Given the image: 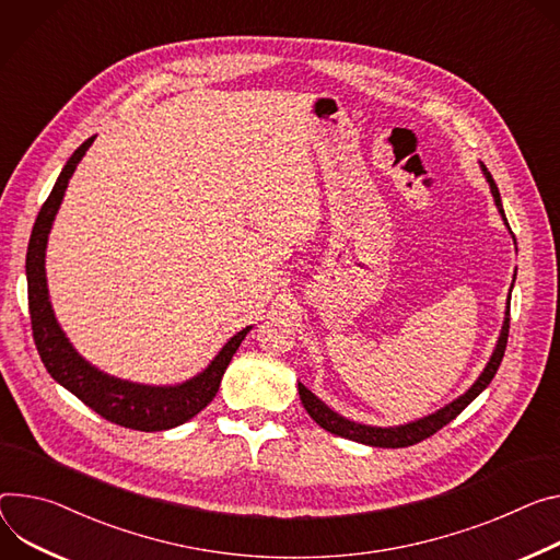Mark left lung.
I'll list each match as a JSON object with an SVG mask.
<instances>
[{
  "label": "left lung",
  "mask_w": 560,
  "mask_h": 560,
  "mask_svg": "<svg viewBox=\"0 0 560 560\" xmlns=\"http://www.w3.org/2000/svg\"><path fill=\"white\" fill-rule=\"evenodd\" d=\"M482 172L489 180V187H491V194H493V200L495 206L500 210V214L504 217L502 212V202H500V191H498V185L493 183L491 174L487 172V167L482 165ZM506 221V219H504ZM506 337H510V301H506V317H504V324H502V332H500V339L495 343V350L491 354V360L487 364V369L482 371V375L478 377V382L465 393L457 397L455 401H451L448 406H444V409H440L438 413L429 416V418H422L413 424H404V427H395V429H375V427H364V424H354L350 420H343L341 416H337L335 411H330L328 406L315 397L306 386L299 384V397H301V404L303 409L308 411V416L326 431L335 433V435H341V438H348V440H354V442H362V444H371V446H386V448H401V446H411V444H418L427 438H431L433 433H438L442 427H446L451 420H455L457 416H460L467 406L491 384L502 358H504V348H506Z\"/></svg>",
  "instance_id": "1"
}]
</instances>
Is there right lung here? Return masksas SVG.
Returning <instances> with one entry per match:
<instances>
[{
  "mask_svg": "<svg viewBox=\"0 0 560 560\" xmlns=\"http://www.w3.org/2000/svg\"><path fill=\"white\" fill-rule=\"evenodd\" d=\"M95 136L86 138L67 161L54 191L48 194L44 206L35 219V228L28 241L26 252V279H28V313L33 326V339L42 364L56 382L69 388L78 399H82L89 409L105 420L120 424L133 431H167L200 413L214 399L221 377L230 366L234 352L241 341L249 332V326L236 332L223 350L217 354L214 362L202 371L198 377L180 384V386H140L131 382H122L109 377L84 362L75 348L69 343L65 332L60 330L54 311L48 303L46 275H44V249L46 238L54 225L56 212L62 202L69 178L73 176L78 163L82 161L84 151L91 147Z\"/></svg>",
  "mask_w": 560,
  "mask_h": 560,
  "instance_id": "right-lung-1",
  "label": "right lung"
}]
</instances>
